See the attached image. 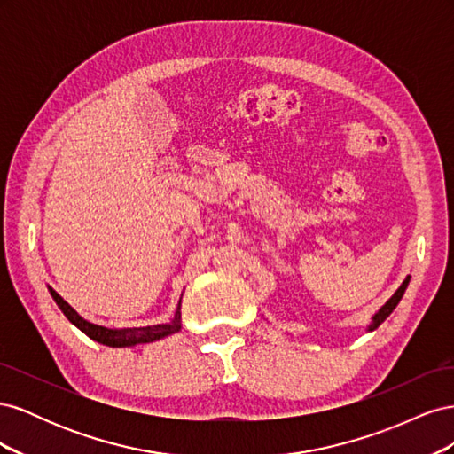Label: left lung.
Segmentation results:
<instances>
[{"instance_id":"obj_1","label":"left lung","mask_w":454,"mask_h":454,"mask_svg":"<svg viewBox=\"0 0 454 454\" xmlns=\"http://www.w3.org/2000/svg\"><path fill=\"white\" fill-rule=\"evenodd\" d=\"M409 280H411V277H407L405 280H403V284L397 287L395 290V294L387 301V303H384L380 309H379V312H375V316L373 318H371V324L367 325V332H373V329H377L384 320L388 318V316L392 314V310L397 307V303H400L402 301V297H403V294H405V290H407V286H409Z\"/></svg>"}]
</instances>
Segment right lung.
I'll return each instance as SVG.
<instances>
[{
  "label": "right lung",
  "mask_w": 454,
  "mask_h": 454,
  "mask_svg": "<svg viewBox=\"0 0 454 454\" xmlns=\"http://www.w3.org/2000/svg\"><path fill=\"white\" fill-rule=\"evenodd\" d=\"M49 292L52 299L57 301V305L64 312V316L70 320L74 325H77L81 332L89 335L92 340L100 342V345L106 347H114V348H122V347H136V345H144V342H153L159 339L168 337L172 333H177L182 329V299L177 303L176 314L172 322L168 324H157V325H145V327H122V329H109L104 325H96L92 322H87L81 316L66 303V301L49 287Z\"/></svg>",
  "instance_id": "obj_1"
}]
</instances>
